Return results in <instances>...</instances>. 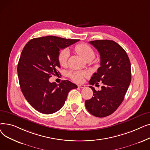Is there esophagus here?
<instances>
[{"instance_id": "34e87169", "label": "esophagus", "mask_w": 150, "mask_h": 150, "mask_svg": "<svg viewBox=\"0 0 150 150\" xmlns=\"http://www.w3.org/2000/svg\"><path fill=\"white\" fill-rule=\"evenodd\" d=\"M78 86V88H84L86 87V86L84 84H79Z\"/></svg>"}]
</instances>
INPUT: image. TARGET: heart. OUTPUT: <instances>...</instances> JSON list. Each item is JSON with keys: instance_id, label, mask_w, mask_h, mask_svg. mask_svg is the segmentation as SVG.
<instances>
[{"instance_id": "obj_1", "label": "heart", "mask_w": 150, "mask_h": 150, "mask_svg": "<svg viewBox=\"0 0 150 150\" xmlns=\"http://www.w3.org/2000/svg\"><path fill=\"white\" fill-rule=\"evenodd\" d=\"M75 51L85 60L93 59L95 56V53L92 47L84 43L78 44L75 47ZM69 57V52L67 49L61 50L58 56V62L61 66H65L67 62ZM86 75V72H78V71H72L69 72V76L73 81L76 83H81L83 81L84 77Z\"/></svg>"}]
</instances>
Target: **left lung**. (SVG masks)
<instances>
[{"mask_svg":"<svg viewBox=\"0 0 150 150\" xmlns=\"http://www.w3.org/2000/svg\"><path fill=\"white\" fill-rule=\"evenodd\" d=\"M100 55V67L89 84H103L97 91L92 86L93 97L85 101L88 111L93 115L105 117L112 114L121 105L131 81V63L122 47L112 40L90 41Z\"/></svg>","mask_w":150,"mask_h":150,"instance_id":"8db88e82","label":"left lung"}]
</instances>
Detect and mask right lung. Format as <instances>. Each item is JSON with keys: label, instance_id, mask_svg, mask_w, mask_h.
<instances>
[{"label": "right lung", "instance_id": "right-lung-1", "mask_svg": "<svg viewBox=\"0 0 150 150\" xmlns=\"http://www.w3.org/2000/svg\"><path fill=\"white\" fill-rule=\"evenodd\" d=\"M79 41L48 36L31 39L23 47L17 69L20 87L30 105L39 112H56L64 105L69 92L77 88L70 81L57 84L50 83L49 78L60 74L59 50Z\"/></svg>", "mask_w": 150, "mask_h": 150}]
</instances>
